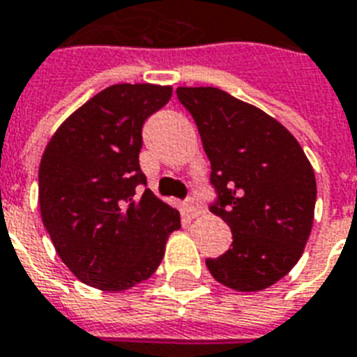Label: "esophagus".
Masks as SVG:
<instances>
[{
	"label": "esophagus",
	"instance_id": "obj_1",
	"mask_svg": "<svg viewBox=\"0 0 357 357\" xmlns=\"http://www.w3.org/2000/svg\"><path fill=\"white\" fill-rule=\"evenodd\" d=\"M186 210H188V214H190V216H192V218L201 216V214H203V212H204L203 206H201V204H199V201H195V199H188V201H186Z\"/></svg>",
	"mask_w": 357,
	"mask_h": 357
}]
</instances>
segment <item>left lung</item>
<instances>
[{
    "label": "left lung",
    "instance_id": "left-lung-1",
    "mask_svg": "<svg viewBox=\"0 0 357 357\" xmlns=\"http://www.w3.org/2000/svg\"><path fill=\"white\" fill-rule=\"evenodd\" d=\"M210 160V206L233 244L206 259L212 278L238 292L264 291L291 272L307 244L317 181L296 137L259 107L218 87H178Z\"/></svg>",
    "mask_w": 357,
    "mask_h": 357
}]
</instances>
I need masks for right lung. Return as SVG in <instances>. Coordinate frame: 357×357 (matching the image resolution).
I'll use <instances>...</instances> for the list:
<instances>
[{"instance_id":"right-lung-1","label":"right lung","mask_w":357,"mask_h":357,"mask_svg":"<svg viewBox=\"0 0 357 357\" xmlns=\"http://www.w3.org/2000/svg\"><path fill=\"white\" fill-rule=\"evenodd\" d=\"M173 95L171 85L117 84L85 102L44 149L40 216L61 261L100 291L132 289L156 272L178 210L139 169L141 128Z\"/></svg>"}]
</instances>
